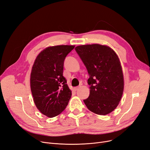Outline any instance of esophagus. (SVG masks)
Here are the masks:
<instances>
[{"mask_svg": "<svg viewBox=\"0 0 150 150\" xmlns=\"http://www.w3.org/2000/svg\"><path fill=\"white\" fill-rule=\"evenodd\" d=\"M79 88H80V87H75V88H74V91H78V90L79 89Z\"/></svg>", "mask_w": 150, "mask_h": 150, "instance_id": "34e87169", "label": "esophagus"}]
</instances>
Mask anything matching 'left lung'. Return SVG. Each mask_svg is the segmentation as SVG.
Wrapping results in <instances>:
<instances>
[{"label":"left lung","mask_w":150,"mask_h":150,"mask_svg":"<svg viewBox=\"0 0 150 150\" xmlns=\"http://www.w3.org/2000/svg\"><path fill=\"white\" fill-rule=\"evenodd\" d=\"M75 50L87 68L89 97L83 100L87 108L100 115L115 110L124 90L120 61L110 47L100 44L77 46Z\"/></svg>","instance_id":"left-lung-1"}]
</instances>
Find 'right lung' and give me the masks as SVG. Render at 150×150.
Segmentation results:
<instances>
[{
	"mask_svg": "<svg viewBox=\"0 0 150 150\" xmlns=\"http://www.w3.org/2000/svg\"><path fill=\"white\" fill-rule=\"evenodd\" d=\"M74 45L46 48L34 62L30 78L34 101L43 115L53 117L64 110L71 91L63 76L64 59Z\"/></svg>",
	"mask_w": 150,
	"mask_h": 150,
	"instance_id": "right-lung-1",
	"label": "right lung"
}]
</instances>
